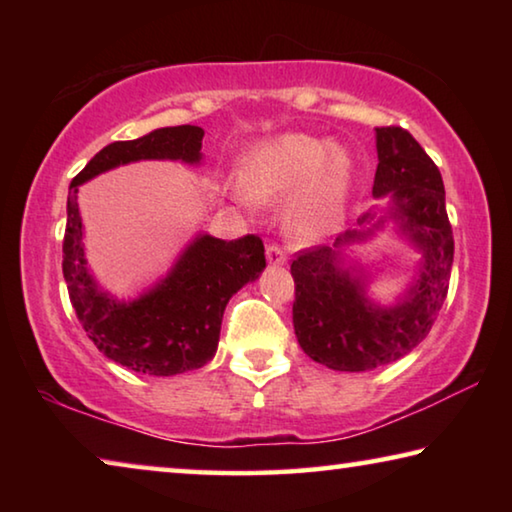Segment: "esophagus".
Here are the masks:
<instances>
[{
  "label": "esophagus",
  "mask_w": 512,
  "mask_h": 512,
  "mask_svg": "<svg viewBox=\"0 0 512 512\" xmlns=\"http://www.w3.org/2000/svg\"><path fill=\"white\" fill-rule=\"evenodd\" d=\"M266 259H268V264L282 266L284 262H287V255H284V250L277 244H268L266 246Z\"/></svg>",
  "instance_id": "34e87169"
}]
</instances>
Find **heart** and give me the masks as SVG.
I'll list each match as a JSON object with an SVG mask.
<instances>
[{"mask_svg": "<svg viewBox=\"0 0 512 512\" xmlns=\"http://www.w3.org/2000/svg\"><path fill=\"white\" fill-rule=\"evenodd\" d=\"M354 164L345 149L316 137L284 133L250 149L239 162L241 203L291 196L284 223L293 239L318 241L343 221Z\"/></svg>", "mask_w": 512, "mask_h": 512, "instance_id": "obj_1", "label": "heart"}]
</instances>
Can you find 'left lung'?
<instances>
[{
  "mask_svg": "<svg viewBox=\"0 0 512 512\" xmlns=\"http://www.w3.org/2000/svg\"><path fill=\"white\" fill-rule=\"evenodd\" d=\"M377 158L372 196H391V216L422 250L420 275L406 296L395 307H379L366 298L361 277L343 268V246L366 239L372 230H348L336 237L334 246L300 250L291 264L296 282L293 327L300 348L341 372L375 370L422 343L436 323L452 275L454 237L438 167L400 126L377 128ZM370 216L363 214L359 225H366Z\"/></svg>",
  "mask_w": 512,
  "mask_h": 512,
  "instance_id": "8db88e82",
  "label": "left lung"
}]
</instances>
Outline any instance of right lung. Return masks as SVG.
<instances>
[{
    "instance_id": "right-lung-1",
    "label": "right lung",
    "mask_w": 512,
    "mask_h": 512,
    "mask_svg": "<svg viewBox=\"0 0 512 512\" xmlns=\"http://www.w3.org/2000/svg\"><path fill=\"white\" fill-rule=\"evenodd\" d=\"M205 131L198 126L158 128L131 142H112L85 164L67 196L63 275L76 318L88 339L119 366L153 377L196 370L214 357L228 300L266 268L257 235L223 241L198 235L171 273L124 302L108 296L85 266L83 223L76 192L99 173L137 160L201 162Z\"/></svg>"
}]
</instances>
